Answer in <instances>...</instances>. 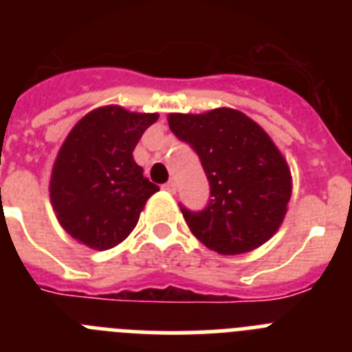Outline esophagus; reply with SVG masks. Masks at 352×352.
I'll return each instance as SVG.
<instances>
[{"instance_id": "34e87169", "label": "esophagus", "mask_w": 352, "mask_h": 352, "mask_svg": "<svg viewBox=\"0 0 352 352\" xmlns=\"http://www.w3.org/2000/svg\"><path fill=\"white\" fill-rule=\"evenodd\" d=\"M162 188H164V190H166V192H169V194H174V192H176V183H174V182H167L166 185L162 186Z\"/></svg>"}]
</instances>
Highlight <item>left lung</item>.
<instances>
[{
	"label": "left lung",
	"instance_id": "obj_1",
	"mask_svg": "<svg viewBox=\"0 0 352 352\" xmlns=\"http://www.w3.org/2000/svg\"><path fill=\"white\" fill-rule=\"evenodd\" d=\"M169 129L190 144L210 182L203 211L182 206L192 234L222 256L266 243L287 213L292 179L287 162L268 133L236 109L204 114L174 113Z\"/></svg>",
	"mask_w": 352,
	"mask_h": 352
}]
</instances>
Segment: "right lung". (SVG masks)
<instances>
[{
  "label": "right lung",
  "mask_w": 352,
  "mask_h": 352,
  "mask_svg": "<svg viewBox=\"0 0 352 352\" xmlns=\"http://www.w3.org/2000/svg\"><path fill=\"white\" fill-rule=\"evenodd\" d=\"M158 114L105 105L70 130L51 174V203L65 231L79 243L109 250L121 243L158 186L142 176L133 149Z\"/></svg>",
  "instance_id": "obj_1"
}]
</instances>
